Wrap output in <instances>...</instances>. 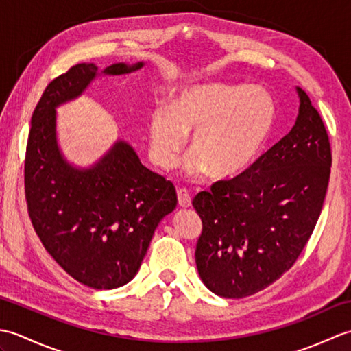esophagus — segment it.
I'll list each match as a JSON object with an SVG mask.
<instances>
[{
  "mask_svg": "<svg viewBox=\"0 0 351 351\" xmlns=\"http://www.w3.org/2000/svg\"><path fill=\"white\" fill-rule=\"evenodd\" d=\"M176 195H178V204H180V206L189 208L191 205V196H190V193L187 190H185V189H178Z\"/></svg>",
  "mask_w": 351,
  "mask_h": 351,
  "instance_id": "34e87169",
  "label": "esophagus"
}]
</instances>
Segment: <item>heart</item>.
Returning <instances> with one entry per match:
<instances>
[{"label": "heart", "mask_w": 351, "mask_h": 351, "mask_svg": "<svg viewBox=\"0 0 351 351\" xmlns=\"http://www.w3.org/2000/svg\"><path fill=\"white\" fill-rule=\"evenodd\" d=\"M276 104L259 86L210 83L185 87L173 106L155 104L149 116V155L161 169L176 166L193 131L184 161L189 175L211 169L217 176H232L247 169L270 137Z\"/></svg>", "instance_id": "heart-1"}]
</instances>
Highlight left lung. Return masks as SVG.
<instances>
[{"label":"left lung","instance_id":"8db88e82","mask_svg":"<svg viewBox=\"0 0 351 351\" xmlns=\"http://www.w3.org/2000/svg\"><path fill=\"white\" fill-rule=\"evenodd\" d=\"M297 92L293 130L240 175L193 199L202 220L199 276L226 299L256 294L288 271L322 214L332 166L329 134L306 92Z\"/></svg>","mask_w":351,"mask_h":351}]
</instances>
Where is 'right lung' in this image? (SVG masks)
<instances>
[{"mask_svg":"<svg viewBox=\"0 0 351 351\" xmlns=\"http://www.w3.org/2000/svg\"><path fill=\"white\" fill-rule=\"evenodd\" d=\"M143 63L111 64L108 75ZM98 66L80 63L45 88L32 116L24 185L27 210L37 237L73 279L95 289L128 283L141 265L155 228L176 206V190L117 141L92 169L78 170L57 147L56 107L83 93Z\"/></svg>","mask_w":351,"mask_h":351,"instance_id":"1","label":"right lung"}]
</instances>
